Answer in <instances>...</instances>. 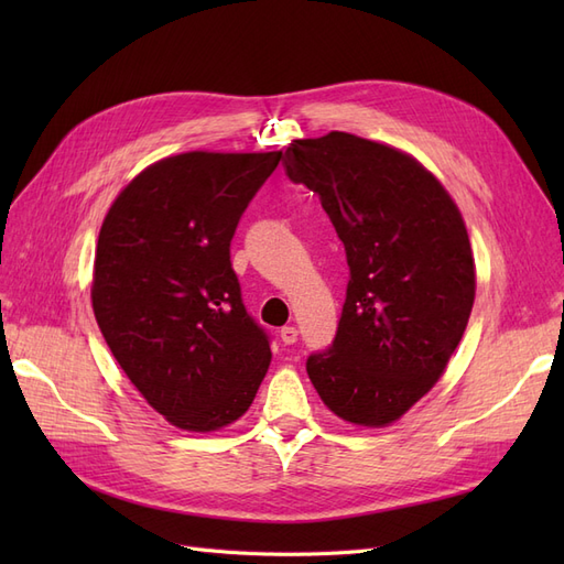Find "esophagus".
I'll return each mask as SVG.
<instances>
[{
	"label": "esophagus",
	"mask_w": 564,
	"mask_h": 564,
	"mask_svg": "<svg viewBox=\"0 0 564 564\" xmlns=\"http://www.w3.org/2000/svg\"><path fill=\"white\" fill-rule=\"evenodd\" d=\"M280 338H282L284 346H294L296 340H299V329L296 327H282L280 329Z\"/></svg>",
	"instance_id": "obj_1"
}]
</instances>
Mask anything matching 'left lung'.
<instances>
[{
	"mask_svg": "<svg viewBox=\"0 0 564 564\" xmlns=\"http://www.w3.org/2000/svg\"><path fill=\"white\" fill-rule=\"evenodd\" d=\"M284 169L319 197L350 268L332 346L305 369L338 419L381 429L437 383L466 332V224L412 155L346 131L294 141Z\"/></svg>",
	"mask_w": 564,
	"mask_h": 564,
	"instance_id": "left-lung-1",
	"label": "left lung"
}]
</instances>
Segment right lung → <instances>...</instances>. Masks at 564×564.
<instances>
[{
  "instance_id": "add662e5",
  "label": "right lung",
  "mask_w": 564,
  "mask_h": 564,
  "mask_svg": "<svg viewBox=\"0 0 564 564\" xmlns=\"http://www.w3.org/2000/svg\"><path fill=\"white\" fill-rule=\"evenodd\" d=\"M282 152H183L135 176L100 226L91 303L148 404L209 433L251 406L270 338L242 303L230 242Z\"/></svg>"
}]
</instances>
